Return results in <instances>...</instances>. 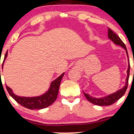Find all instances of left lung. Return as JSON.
I'll list each match as a JSON object with an SVG mask.
<instances>
[{"label":"left lung","mask_w":134,"mask_h":134,"mask_svg":"<svg viewBox=\"0 0 134 134\" xmlns=\"http://www.w3.org/2000/svg\"><path fill=\"white\" fill-rule=\"evenodd\" d=\"M108 38L114 44H117V45L120 46L122 48H123L125 50V52H126L127 56V58L129 59L127 50L126 47H125V44L122 41V40L117 35V34H115V33L110 29L108 30ZM128 68L127 70V77L126 80H125V85L122 88L120 89V90H119L118 91H117L116 92H114L113 94H110L109 95L105 96L102 97H99V98L92 96H90V94H88L86 93V92L83 91L84 94H85V97H86L87 99L90 102L94 104V105H99V106H104V105H110L113 104L116 102L117 100L119 99L120 98H121L125 94L127 89L130 67L129 63V59H128Z\"/></svg>","instance_id":"obj_1"}]
</instances>
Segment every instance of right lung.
<instances>
[{
    "instance_id": "right-lung-1",
    "label": "right lung",
    "mask_w": 134,
    "mask_h": 134,
    "mask_svg": "<svg viewBox=\"0 0 134 134\" xmlns=\"http://www.w3.org/2000/svg\"><path fill=\"white\" fill-rule=\"evenodd\" d=\"M8 55V52H7L4 57V61L5 60ZM4 63L2 64V68L4 66ZM1 74V72H0ZM64 72L55 79L51 82L50 86L47 92L42 95L34 97H24L19 96L15 94L12 90L7 85H6V88L10 96L12 97L18 103L29 109H42L52 105L57 99L58 94L59 87L62 81V77H63Z\"/></svg>"
}]
</instances>
